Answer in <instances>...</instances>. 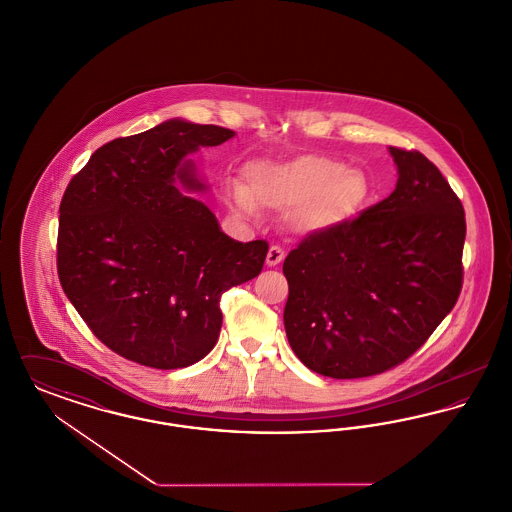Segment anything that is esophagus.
I'll use <instances>...</instances> for the list:
<instances>
[{
	"mask_svg": "<svg viewBox=\"0 0 512 512\" xmlns=\"http://www.w3.org/2000/svg\"><path fill=\"white\" fill-rule=\"evenodd\" d=\"M284 261V249L278 245H270L267 253V267H276Z\"/></svg>",
	"mask_w": 512,
	"mask_h": 512,
	"instance_id": "esophagus-1",
	"label": "esophagus"
}]
</instances>
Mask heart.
Returning a JSON list of instances; mask_svg holds the SVG:
<instances>
[{"label":"heart","instance_id":"1","mask_svg":"<svg viewBox=\"0 0 512 512\" xmlns=\"http://www.w3.org/2000/svg\"><path fill=\"white\" fill-rule=\"evenodd\" d=\"M224 195L245 219H259L261 209L288 213L293 230L322 234L357 215L368 195V180L340 159L309 153L290 161L249 163L245 184L226 180Z\"/></svg>","mask_w":512,"mask_h":512}]
</instances>
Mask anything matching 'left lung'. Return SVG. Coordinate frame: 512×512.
Listing matches in <instances>:
<instances>
[{
  "instance_id": "1",
  "label": "left lung",
  "mask_w": 512,
  "mask_h": 512,
  "mask_svg": "<svg viewBox=\"0 0 512 512\" xmlns=\"http://www.w3.org/2000/svg\"><path fill=\"white\" fill-rule=\"evenodd\" d=\"M390 197L290 251L286 336L328 378H365L411 357L455 307L463 286L461 199L418 151L390 147Z\"/></svg>"
}]
</instances>
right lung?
<instances>
[{
  "mask_svg": "<svg viewBox=\"0 0 512 512\" xmlns=\"http://www.w3.org/2000/svg\"><path fill=\"white\" fill-rule=\"evenodd\" d=\"M234 136L169 119L99 147L67 186L57 238L63 292L128 361L171 370L203 359L219 340L222 293L263 268L267 242L232 240L185 194L209 190L190 155Z\"/></svg>",
  "mask_w": 512,
  "mask_h": 512,
  "instance_id": "right-lung-1",
  "label": "right lung"
}]
</instances>
